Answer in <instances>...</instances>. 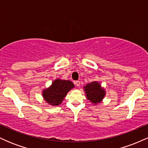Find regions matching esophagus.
<instances>
[{
	"label": "esophagus",
	"mask_w": 148,
	"mask_h": 148,
	"mask_svg": "<svg viewBox=\"0 0 148 148\" xmlns=\"http://www.w3.org/2000/svg\"><path fill=\"white\" fill-rule=\"evenodd\" d=\"M74 84H75L76 87H79L80 86V81H76L75 82H74Z\"/></svg>",
	"instance_id": "obj_1"
}]
</instances>
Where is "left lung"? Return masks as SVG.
<instances>
[{
    "mask_svg": "<svg viewBox=\"0 0 148 148\" xmlns=\"http://www.w3.org/2000/svg\"><path fill=\"white\" fill-rule=\"evenodd\" d=\"M84 89L87 99L95 105L101 102L106 95L104 89L101 87L99 83L97 81H92L88 84L84 86Z\"/></svg>",
    "mask_w": 148,
    "mask_h": 148,
    "instance_id": "left-lung-1",
    "label": "left lung"
}]
</instances>
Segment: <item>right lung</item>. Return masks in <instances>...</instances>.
Masks as SVG:
<instances>
[{
	"instance_id": "add662e5",
	"label": "right lung",
	"mask_w": 148,
	"mask_h": 148,
	"mask_svg": "<svg viewBox=\"0 0 148 148\" xmlns=\"http://www.w3.org/2000/svg\"><path fill=\"white\" fill-rule=\"evenodd\" d=\"M73 88L74 85L72 81L57 79L53 81L50 87L42 91V96L46 102L51 106H58Z\"/></svg>"
}]
</instances>
